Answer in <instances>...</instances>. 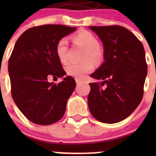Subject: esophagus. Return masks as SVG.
Instances as JSON below:
<instances>
[{
    "instance_id": "esophagus-1",
    "label": "esophagus",
    "mask_w": 156,
    "mask_h": 156,
    "mask_svg": "<svg viewBox=\"0 0 156 156\" xmlns=\"http://www.w3.org/2000/svg\"><path fill=\"white\" fill-rule=\"evenodd\" d=\"M76 84H79V83H80L83 82L82 80L79 79V78H76Z\"/></svg>"
}]
</instances>
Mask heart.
<instances>
[{
	"instance_id": "1",
	"label": "heart",
	"mask_w": 156,
	"mask_h": 156,
	"mask_svg": "<svg viewBox=\"0 0 156 156\" xmlns=\"http://www.w3.org/2000/svg\"><path fill=\"white\" fill-rule=\"evenodd\" d=\"M74 43L80 45L87 49L84 59H92L99 61L102 58V52L100 50V42L92 33L87 30H82L72 36ZM67 50L68 42L66 38H62L57 43L55 48L56 55L62 63L67 62ZM94 69V64L90 60H87L81 63H69L66 66V72L68 75L76 78H83L87 73Z\"/></svg>"
}]
</instances>
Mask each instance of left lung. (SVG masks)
<instances>
[{"instance_id": "left-lung-1", "label": "left lung", "mask_w": 156, "mask_h": 156, "mask_svg": "<svg viewBox=\"0 0 156 156\" xmlns=\"http://www.w3.org/2000/svg\"><path fill=\"white\" fill-rule=\"evenodd\" d=\"M89 28L102 41L105 62L90 75L103 81L89 83L88 107L98 121L115 123L129 116L142 100L148 72L144 48L125 27Z\"/></svg>"}]
</instances>
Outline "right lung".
Here are the masks:
<instances>
[{
    "label": "right lung",
    "instance_id": "1",
    "mask_svg": "<svg viewBox=\"0 0 156 156\" xmlns=\"http://www.w3.org/2000/svg\"><path fill=\"white\" fill-rule=\"evenodd\" d=\"M75 30L62 25L34 27L26 30L15 44L8 61L12 96L22 113L34 123L50 125L64 115L75 80L68 76L56 84L48 79L66 74L56 55V44Z\"/></svg>",
    "mask_w": 156,
    "mask_h": 156
}]
</instances>
